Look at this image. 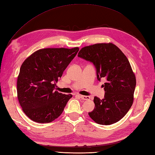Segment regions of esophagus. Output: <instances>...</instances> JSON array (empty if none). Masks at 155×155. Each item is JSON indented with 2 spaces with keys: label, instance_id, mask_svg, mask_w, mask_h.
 I'll list each match as a JSON object with an SVG mask.
<instances>
[{
  "label": "esophagus",
  "instance_id": "34e87169",
  "mask_svg": "<svg viewBox=\"0 0 155 155\" xmlns=\"http://www.w3.org/2000/svg\"><path fill=\"white\" fill-rule=\"evenodd\" d=\"M79 97H80L81 99H84V100H89V99H90V97H89V96H85V95H79Z\"/></svg>",
  "mask_w": 155,
  "mask_h": 155
}]
</instances>
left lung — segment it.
Here are the masks:
<instances>
[{
  "mask_svg": "<svg viewBox=\"0 0 155 155\" xmlns=\"http://www.w3.org/2000/svg\"><path fill=\"white\" fill-rule=\"evenodd\" d=\"M78 57L94 64L97 78L106 80L102 86L104 98L94 97L95 108L88 114L99 125H111L121 120L133 103L136 78L129 61L112 43L95 44L82 48Z\"/></svg>",
  "mask_w": 155,
  "mask_h": 155,
  "instance_id": "1",
  "label": "left lung"
}]
</instances>
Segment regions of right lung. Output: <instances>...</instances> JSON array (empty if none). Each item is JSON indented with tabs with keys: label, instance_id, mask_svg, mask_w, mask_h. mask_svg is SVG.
<instances>
[{
	"label": "right lung",
	"instance_id": "right-lung-1",
	"mask_svg": "<svg viewBox=\"0 0 155 155\" xmlns=\"http://www.w3.org/2000/svg\"><path fill=\"white\" fill-rule=\"evenodd\" d=\"M78 51V47L40 49L22 63L17 80V96L31 120L50 123L62 113L72 95L55 91L56 82Z\"/></svg>",
	"mask_w": 155,
	"mask_h": 155
}]
</instances>
